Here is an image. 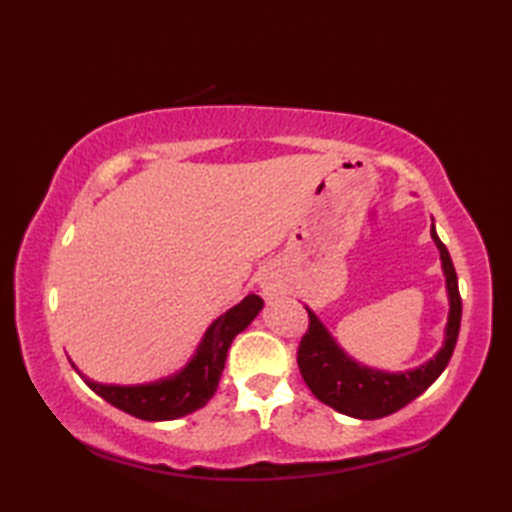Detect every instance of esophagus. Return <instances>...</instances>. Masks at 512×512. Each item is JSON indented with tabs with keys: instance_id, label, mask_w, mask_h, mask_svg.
Instances as JSON below:
<instances>
[{
	"instance_id": "1",
	"label": "esophagus",
	"mask_w": 512,
	"mask_h": 512,
	"mask_svg": "<svg viewBox=\"0 0 512 512\" xmlns=\"http://www.w3.org/2000/svg\"><path fill=\"white\" fill-rule=\"evenodd\" d=\"M257 284H259V290H262V295L268 297V299L279 295V290H281V281H279V277H277L273 268L262 270V273H259V277H257Z\"/></svg>"
}]
</instances>
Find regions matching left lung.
<instances>
[{
	"label": "left lung",
	"instance_id": "left-lung-1",
	"mask_svg": "<svg viewBox=\"0 0 512 512\" xmlns=\"http://www.w3.org/2000/svg\"><path fill=\"white\" fill-rule=\"evenodd\" d=\"M431 239L440 250V262L447 284L449 317L444 325V341L440 350L422 363L405 372H385V369L367 367L354 361L343 347L336 343L330 330L310 308V328L301 339L297 363L301 376L310 391L323 405L336 409L345 416L358 420L385 418L389 413L402 409L413 398H418L424 389H429L436 378L444 372L453 356V347L458 343L460 321H462V299L458 290V275L451 262L447 246L440 242L436 226L431 224Z\"/></svg>",
	"mask_w": 512,
	"mask_h": 512
}]
</instances>
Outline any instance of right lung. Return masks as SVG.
I'll return each mask as SVG.
<instances>
[{
    "instance_id": "1",
    "label": "right lung",
    "mask_w": 512,
    "mask_h": 512,
    "mask_svg": "<svg viewBox=\"0 0 512 512\" xmlns=\"http://www.w3.org/2000/svg\"><path fill=\"white\" fill-rule=\"evenodd\" d=\"M262 308L264 299L255 295V292H250L237 306L228 308L206 328L202 341L195 347L187 365L180 367L176 374L151 380V383H96V380L85 376L72 361L70 363L94 394H99L103 400L110 402L116 409L129 413V416L149 422L176 420L187 416V413L202 409L213 398L226 363L228 347H231L239 332L246 330L255 321Z\"/></svg>"
}]
</instances>
